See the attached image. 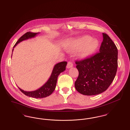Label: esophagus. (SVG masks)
Returning a JSON list of instances; mask_svg holds the SVG:
<instances>
[{"label": "esophagus", "instance_id": "esophagus-1", "mask_svg": "<svg viewBox=\"0 0 130 130\" xmlns=\"http://www.w3.org/2000/svg\"><path fill=\"white\" fill-rule=\"evenodd\" d=\"M73 66V63L71 61H69L68 62V64H67V68L68 69L70 68H72V67Z\"/></svg>", "mask_w": 130, "mask_h": 130}]
</instances>
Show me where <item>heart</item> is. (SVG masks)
Masks as SVG:
<instances>
[{"label":"heart","mask_w":130,"mask_h":130,"mask_svg":"<svg viewBox=\"0 0 130 130\" xmlns=\"http://www.w3.org/2000/svg\"><path fill=\"white\" fill-rule=\"evenodd\" d=\"M99 44L97 39H92L89 36H84L70 40L66 44V47L70 51L79 48L77 52L78 56L82 58H85L95 52Z\"/></svg>","instance_id":"obj_1"}]
</instances>
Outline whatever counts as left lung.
I'll use <instances>...</instances> for the list:
<instances>
[{
	"label": "left lung",
	"mask_w": 130,
	"mask_h": 130,
	"mask_svg": "<svg viewBox=\"0 0 130 130\" xmlns=\"http://www.w3.org/2000/svg\"><path fill=\"white\" fill-rule=\"evenodd\" d=\"M100 53L90 58L76 61L78 76L75 83L76 90L87 96L105 91L112 83L118 66V50L112 40L103 33Z\"/></svg>",
	"instance_id": "obj_1"
}]
</instances>
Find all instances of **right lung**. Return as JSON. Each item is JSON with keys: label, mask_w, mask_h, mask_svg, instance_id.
Instances as JSON below:
<instances>
[{"label": "right lung", "mask_w": 130, "mask_h": 130, "mask_svg": "<svg viewBox=\"0 0 130 130\" xmlns=\"http://www.w3.org/2000/svg\"><path fill=\"white\" fill-rule=\"evenodd\" d=\"M39 33V32H26L18 40L13 47H15L18 44L22 42L23 41L35 37ZM14 48L12 50V52ZM67 62L63 61L57 63L56 65H55L54 69L53 70L52 74L48 78V80L42 86H41L38 89L32 91H26L22 90L19 87V88L26 96L32 98H43L50 96L51 94H52L55 88L58 76L61 73L64 72L66 70V66L67 65Z\"/></svg>", "instance_id": "1"}]
</instances>
